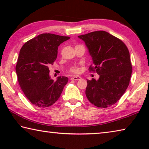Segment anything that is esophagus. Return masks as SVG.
<instances>
[{
	"label": "esophagus",
	"instance_id": "obj_1",
	"mask_svg": "<svg viewBox=\"0 0 149 149\" xmlns=\"http://www.w3.org/2000/svg\"><path fill=\"white\" fill-rule=\"evenodd\" d=\"M81 79V77L80 76H77V75H74V76H73V77H72V79L75 80V81L80 80Z\"/></svg>",
	"mask_w": 149,
	"mask_h": 149
}]
</instances>
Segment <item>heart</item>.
Listing matches in <instances>:
<instances>
[{
    "instance_id": "heart-1",
    "label": "heart",
    "mask_w": 149,
    "mask_h": 149,
    "mask_svg": "<svg viewBox=\"0 0 149 149\" xmlns=\"http://www.w3.org/2000/svg\"><path fill=\"white\" fill-rule=\"evenodd\" d=\"M70 71H71L72 72H74V73H77L78 72H79V69H78L77 67H73L71 69H70Z\"/></svg>"
}]
</instances>
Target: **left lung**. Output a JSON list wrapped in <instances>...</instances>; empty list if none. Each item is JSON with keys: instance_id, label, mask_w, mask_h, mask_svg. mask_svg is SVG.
<instances>
[{"instance_id": "left-lung-1", "label": "left lung", "mask_w": 149, "mask_h": 149, "mask_svg": "<svg viewBox=\"0 0 149 149\" xmlns=\"http://www.w3.org/2000/svg\"><path fill=\"white\" fill-rule=\"evenodd\" d=\"M85 42L93 63L90 71L99 75L98 80H87L85 95L99 108L114 104L130 84L132 65L127 47L122 41L104 31L78 36Z\"/></svg>"}]
</instances>
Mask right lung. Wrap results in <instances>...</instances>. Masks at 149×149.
I'll return each mask as SVG.
<instances>
[{"instance_id": "1", "label": "right lung", "mask_w": 149, "mask_h": 149, "mask_svg": "<svg viewBox=\"0 0 149 149\" xmlns=\"http://www.w3.org/2000/svg\"><path fill=\"white\" fill-rule=\"evenodd\" d=\"M70 38L42 33L25 43L19 51L16 66L17 80L25 96L37 107H49L60 98L68 78L50 79L49 65L57 58L58 47Z\"/></svg>"}]
</instances>
